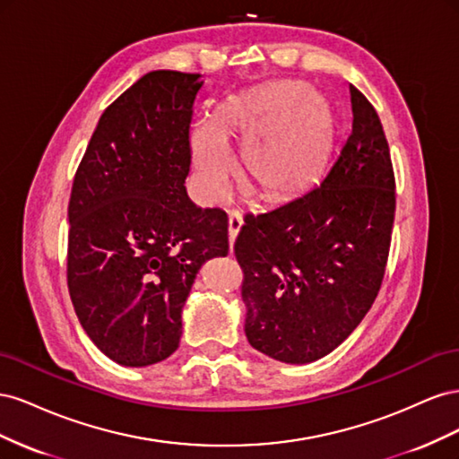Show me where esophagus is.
<instances>
[{
  "mask_svg": "<svg viewBox=\"0 0 459 459\" xmlns=\"http://www.w3.org/2000/svg\"><path fill=\"white\" fill-rule=\"evenodd\" d=\"M241 226H243V214L241 211H230V224H228V235H230V251H233V243H235V238H238L239 231H241Z\"/></svg>",
  "mask_w": 459,
  "mask_h": 459,
  "instance_id": "obj_1",
  "label": "esophagus"
}]
</instances>
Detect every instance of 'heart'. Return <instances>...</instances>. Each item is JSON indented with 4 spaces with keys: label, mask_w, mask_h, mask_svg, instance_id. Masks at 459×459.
<instances>
[{
    "label": "heart",
    "mask_w": 459,
    "mask_h": 459,
    "mask_svg": "<svg viewBox=\"0 0 459 459\" xmlns=\"http://www.w3.org/2000/svg\"><path fill=\"white\" fill-rule=\"evenodd\" d=\"M333 140L327 105L300 82H270L220 103L191 134L201 191L221 195L231 174L228 149L243 145L247 184L270 201H287L322 176Z\"/></svg>",
    "instance_id": "obj_1"
}]
</instances>
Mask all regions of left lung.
Returning a JSON list of instances; mask_svg holds the SVG:
<instances>
[{
	"label": "left lung",
	"instance_id": "1",
	"mask_svg": "<svg viewBox=\"0 0 459 459\" xmlns=\"http://www.w3.org/2000/svg\"><path fill=\"white\" fill-rule=\"evenodd\" d=\"M351 91L352 128L322 184L248 216L235 239L245 335L285 364L327 356L369 312L385 277L396 182L381 120Z\"/></svg>",
	"mask_w": 459,
	"mask_h": 459
}]
</instances>
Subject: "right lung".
<instances>
[{"instance_id": "add662e5", "label": "right lung", "mask_w": 459, "mask_h": 459, "mask_svg": "<svg viewBox=\"0 0 459 459\" xmlns=\"http://www.w3.org/2000/svg\"><path fill=\"white\" fill-rule=\"evenodd\" d=\"M201 74L152 71L101 115L68 201L66 283L88 337L143 368L176 352L182 308L208 258L228 255V214L186 193Z\"/></svg>"}]
</instances>
